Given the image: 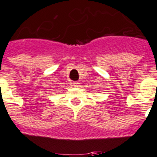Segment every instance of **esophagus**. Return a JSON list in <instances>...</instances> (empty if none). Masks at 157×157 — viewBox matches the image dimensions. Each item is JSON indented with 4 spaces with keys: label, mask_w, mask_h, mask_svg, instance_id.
I'll use <instances>...</instances> for the list:
<instances>
[{
    "label": "esophagus",
    "mask_w": 157,
    "mask_h": 157,
    "mask_svg": "<svg viewBox=\"0 0 157 157\" xmlns=\"http://www.w3.org/2000/svg\"><path fill=\"white\" fill-rule=\"evenodd\" d=\"M71 84H72V86H74L75 87H77V86H79V85H80V83H79L78 82H73Z\"/></svg>",
    "instance_id": "obj_1"
}]
</instances>
